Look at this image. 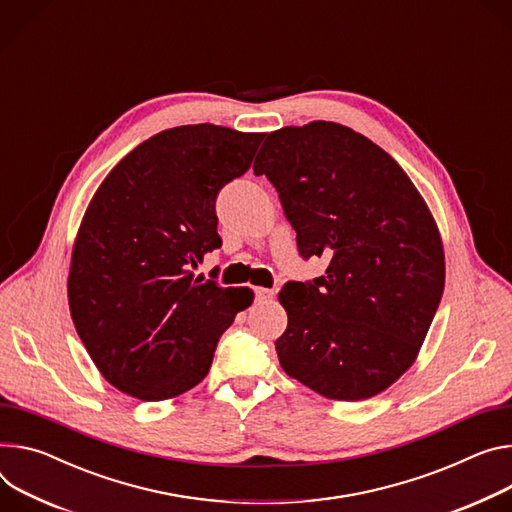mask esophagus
<instances>
[{"label": "esophagus", "instance_id": "34e87169", "mask_svg": "<svg viewBox=\"0 0 512 512\" xmlns=\"http://www.w3.org/2000/svg\"><path fill=\"white\" fill-rule=\"evenodd\" d=\"M255 296H257V300L265 302V300H271V298L275 296V292L269 290V288H257V290H255Z\"/></svg>", "mask_w": 512, "mask_h": 512}]
</instances>
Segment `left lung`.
<instances>
[{"instance_id":"obj_1","label":"left lung","mask_w":512,"mask_h":512,"mask_svg":"<svg viewBox=\"0 0 512 512\" xmlns=\"http://www.w3.org/2000/svg\"><path fill=\"white\" fill-rule=\"evenodd\" d=\"M280 194L298 251L329 259L288 282L286 374L331 400H365L414 363L445 286L437 224L402 167L363 134L316 120L269 132L255 165Z\"/></svg>"}]
</instances>
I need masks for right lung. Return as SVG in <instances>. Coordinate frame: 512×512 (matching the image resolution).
Instances as JSON below:
<instances>
[{
  "instance_id": "add662e5",
  "label": "right lung",
  "mask_w": 512,
  "mask_h": 512,
  "mask_svg": "<svg viewBox=\"0 0 512 512\" xmlns=\"http://www.w3.org/2000/svg\"><path fill=\"white\" fill-rule=\"evenodd\" d=\"M263 132L214 124L163 130L102 181L81 220L69 308L79 339L120 392L157 402L200 384L249 288L194 280L222 245L216 196L241 177Z\"/></svg>"
}]
</instances>
